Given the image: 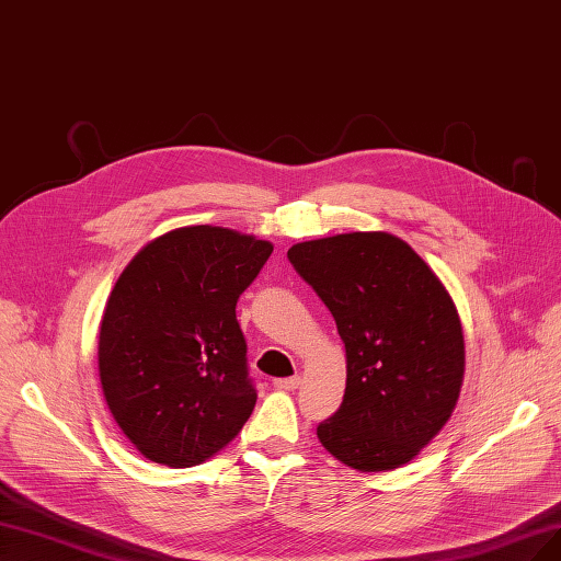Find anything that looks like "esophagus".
<instances>
[{
    "label": "esophagus",
    "instance_id": "1",
    "mask_svg": "<svg viewBox=\"0 0 561 561\" xmlns=\"http://www.w3.org/2000/svg\"><path fill=\"white\" fill-rule=\"evenodd\" d=\"M301 385V377L295 375V377H278L274 379V387L280 389V391H295L297 387Z\"/></svg>",
    "mask_w": 561,
    "mask_h": 561
}]
</instances>
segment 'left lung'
<instances>
[{
  "mask_svg": "<svg viewBox=\"0 0 561 561\" xmlns=\"http://www.w3.org/2000/svg\"><path fill=\"white\" fill-rule=\"evenodd\" d=\"M331 310L347 354L341 408L318 425L324 449L358 472L410 462L449 421L462 385L458 310L410 245L350 232L287 251Z\"/></svg>",
  "mask_w": 561,
  "mask_h": 561,
  "instance_id": "obj_1",
  "label": "left lung"
}]
</instances>
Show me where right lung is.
<instances>
[{
	"mask_svg": "<svg viewBox=\"0 0 561 561\" xmlns=\"http://www.w3.org/2000/svg\"><path fill=\"white\" fill-rule=\"evenodd\" d=\"M274 245L191 226L147 243L107 299L99 370L107 408L136 449L168 467L220 451L257 391L237 301Z\"/></svg>",
	"mask_w": 561,
	"mask_h": 561,
	"instance_id": "1",
	"label": "right lung"
}]
</instances>
